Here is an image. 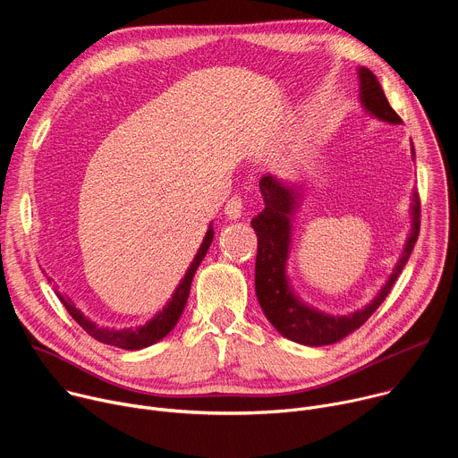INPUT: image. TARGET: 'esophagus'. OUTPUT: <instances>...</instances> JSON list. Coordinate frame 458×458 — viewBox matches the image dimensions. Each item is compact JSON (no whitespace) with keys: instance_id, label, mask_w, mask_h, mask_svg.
<instances>
[{"instance_id":"34e87169","label":"esophagus","mask_w":458,"mask_h":458,"mask_svg":"<svg viewBox=\"0 0 458 458\" xmlns=\"http://www.w3.org/2000/svg\"><path fill=\"white\" fill-rule=\"evenodd\" d=\"M225 214L232 221L241 219V216H242V199L239 198V195H235V198L228 199V203L225 205Z\"/></svg>"}]
</instances>
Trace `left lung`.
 Segmentation results:
<instances>
[{
  "label": "left lung",
  "mask_w": 458,
  "mask_h": 458,
  "mask_svg": "<svg viewBox=\"0 0 458 458\" xmlns=\"http://www.w3.org/2000/svg\"><path fill=\"white\" fill-rule=\"evenodd\" d=\"M360 83V105L362 108L389 124H401L403 119L389 106L380 83L375 74L359 67ZM411 159H415V148L411 143ZM260 193L265 199V210L251 219V228L257 235V259H255V293L260 308L274 328L286 339L304 346H326L334 344L355 332L373 315V311L384 302L394 288L397 277L406 267L410 253L417 242L420 228V201L419 193L413 191L410 216L411 232L406 239L403 253L391 272L386 284L373 297L369 304L353 313L332 315L320 311L304 302L292 288L286 267L292 248V225L293 216L302 201V188L299 184L283 182L274 175H265L259 181Z\"/></svg>",
  "instance_id": "obj_1"
}]
</instances>
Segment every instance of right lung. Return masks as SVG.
Instances as JSON below:
<instances>
[{"label": "right lung", "instance_id": "right-lung-1", "mask_svg": "<svg viewBox=\"0 0 458 458\" xmlns=\"http://www.w3.org/2000/svg\"><path fill=\"white\" fill-rule=\"evenodd\" d=\"M212 241H214V228H212V223H210L198 255L193 257L190 268L186 270V274L181 279L179 286L172 293V299L148 322H145L141 326H136V328L114 330V328H106V326H98L96 322H92L89 317H85L76 308V304L71 301V297H63L59 292H55L57 299L63 302L64 308H67V311L72 315V318L81 326V328L90 337H94L96 341H99L103 344L115 346V348H121V350H141V348L152 346L157 341H161L163 337H166L174 330V326L177 324V320H179V317H181V313H182V310L186 306L188 295H190V286H191L193 274L198 272L201 260L205 259ZM48 281H52V279L48 277Z\"/></svg>", "mask_w": 458, "mask_h": 458}]
</instances>
